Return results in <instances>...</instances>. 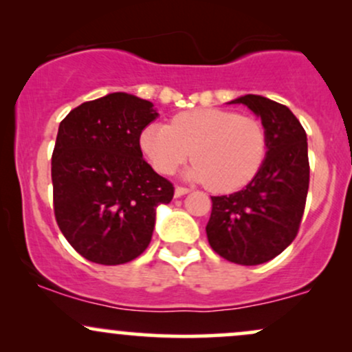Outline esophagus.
Returning a JSON list of instances; mask_svg holds the SVG:
<instances>
[{
  "label": "esophagus",
  "mask_w": 352,
  "mask_h": 352,
  "mask_svg": "<svg viewBox=\"0 0 352 352\" xmlns=\"http://www.w3.org/2000/svg\"><path fill=\"white\" fill-rule=\"evenodd\" d=\"M185 193H188V188L182 187V185H177V187H175V197H182V195H185Z\"/></svg>",
  "instance_id": "1"
}]
</instances>
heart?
Masks as SVG:
<instances>
[{
  "mask_svg": "<svg viewBox=\"0 0 352 352\" xmlns=\"http://www.w3.org/2000/svg\"><path fill=\"white\" fill-rule=\"evenodd\" d=\"M140 147L152 167L170 175L192 153L188 177L218 193L245 187L261 168L268 148L265 125L225 109H193L173 116L170 125L151 124Z\"/></svg>",
  "mask_w": 352,
  "mask_h": 352,
  "instance_id": "obj_1",
  "label": "heart"
}]
</instances>
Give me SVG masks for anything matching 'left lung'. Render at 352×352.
<instances>
[{"instance_id": "obj_1", "label": "left lung", "mask_w": 352, "mask_h": 352, "mask_svg": "<svg viewBox=\"0 0 352 352\" xmlns=\"http://www.w3.org/2000/svg\"><path fill=\"white\" fill-rule=\"evenodd\" d=\"M232 102L261 117L268 151L243 190L212 197L207 236L221 258L254 266L273 260L298 235L309 187L308 142L300 120L283 104L254 94Z\"/></svg>"}]
</instances>
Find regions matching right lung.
<instances>
[{
	"instance_id": "obj_1",
	"label": "right lung",
	"mask_w": 352,
	"mask_h": 352,
	"mask_svg": "<svg viewBox=\"0 0 352 352\" xmlns=\"http://www.w3.org/2000/svg\"><path fill=\"white\" fill-rule=\"evenodd\" d=\"M153 104L125 92L89 100L59 124L51 160L58 227L80 256L122 265L152 240L155 208L173 199L172 182L145 162L140 134Z\"/></svg>"
}]
</instances>
